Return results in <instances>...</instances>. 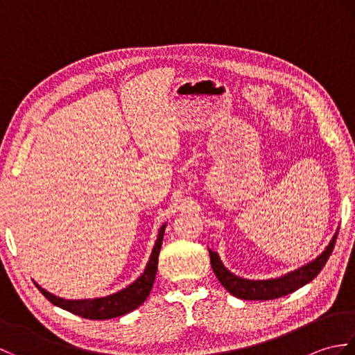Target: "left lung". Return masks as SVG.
<instances>
[{
  "mask_svg": "<svg viewBox=\"0 0 355 355\" xmlns=\"http://www.w3.org/2000/svg\"><path fill=\"white\" fill-rule=\"evenodd\" d=\"M336 239L337 236L331 239L327 250L323 252L319 258H315L313 262L306 263V266L300 267L299 270H294L291 273L285 275L282 277L270 279V281H248V279H241L235 275H232L230 271L221 263L218 253L212 250H209L210 263H212V270L216 275L218 281H220L224 288L229 293H232L233 296H236L239 299H245V300L277 299L299 290L300 286L311 282L313 279L320 273V270L325 267L327 261L329 259L331 253L334 250Z\"/></svg>",
  "mask_w": 355,
  "mask_h": 355,
  "instance_id": "left-lung-1",
  "label": "left lung"
}]
</instances>
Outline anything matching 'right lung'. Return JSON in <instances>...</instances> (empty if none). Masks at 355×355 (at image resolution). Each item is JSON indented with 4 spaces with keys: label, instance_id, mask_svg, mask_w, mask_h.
Here are the masks:
<instances>
[{
    "label": "right lung",
    "instance_id": "obj_1",
    "mask_svg": "<svg viewBox=\"0 0 355 355\" xmlns=\"http://www.w3.org/2000/svg\"><path fill=\"white\" fill-rule=\"evenodd\" d=\"M164 229H166V225H163L160 232H158V238H157V243L154 245L153 254H150L149 262H148L145 271H143V275L137 279V281L132 282L130 286H126V288L122 291L111 294V296H107V297H99V299L65 300L62 297L53 296L51 293L41 288L40 285H36V286L53 305L61 306L62 310H67L73 314H78L84 319L107 320V319L119 318V315L128 314L145 302L146 297L149 296L150 290H153L155 275H157L158 254H160V248H162V243H163Z\"/></svg>",
    "mask_w": 355,
    "mask_h": 355
}]
</instances>
